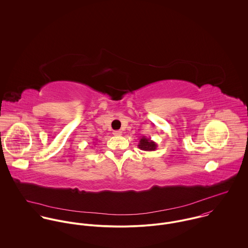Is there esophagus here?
<instances>
[{
    "label": "esophagus",
    "instance_id": "34e87169",
    "mask_svg": "<svg viewBox=\"0 0 248 248\" xmlns=\"http://www.w3.org/2000/svg\"><path fill=\"white\" fill-rule=\"evenodd\" d=\"M112 135H113V136H115V137H119V136H121V135H122V132H121V131H113Z\"/></svg>",
    "mask_w": 248,
    "mask_h": 248
}]
</instances>
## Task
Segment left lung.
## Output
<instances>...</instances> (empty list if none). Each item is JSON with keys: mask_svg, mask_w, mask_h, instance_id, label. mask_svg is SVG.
I'll use <instances>...</instances> for the list:
<instances>
[{"mask_svg": "<svg viewBox=\"0 0 248 248\" xmlns=\"http://www.w3.org/2000/svg\"><path fill=\"white\" fill-rule=\"evenodd\" d=\"M138 147L142 151L152 152V151H155L156 150L157 144L155 142L151 140V139H147L146 137H141L140 140L139 142Z\"/></svg>", "mask_w": 248, "mask_h": 248, "instance_id": "left-lung-1", "label": "left lung"}]
</instances>
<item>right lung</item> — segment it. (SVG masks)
<instances>
[{
    "label": "right lung",
    "instance_id": "add662e5",
    "mask_svg": "<svg viewBox=\"0 0 248 248\" xmlns=\"http://www.w3.org/2000/svg\"><path fill=\"white\" fill-rule=\"evenodd\" d=\"M93 143H95V142H93Z\"/></svg>",
    "mask_w": 248,
    "mask_h": 248
}]
</instances>
